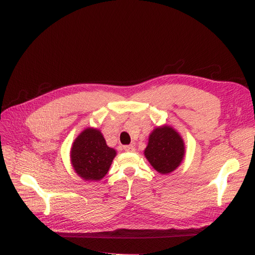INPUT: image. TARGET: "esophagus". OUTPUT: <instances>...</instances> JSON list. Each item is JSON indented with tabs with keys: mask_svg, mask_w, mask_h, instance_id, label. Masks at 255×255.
Masks as SVG:
<instances>
[{
	"mask_svg": "<svg viewBox=\"0 0 255 255\" xmlns=\"http://www.w3.org/2000/svg\"><path fill=\"white\" fill-rule=\"evenodd\" d=\"M123 148H125V150H126L127 152H134V151H135V146H134L133 144L125 145V146H123Z\"/></svg>",
	"mask_w": 255,
	"mask_h": 255,
	"instance_id": "esophagus-1",
	"label": "esophagus"
}]
</instances>
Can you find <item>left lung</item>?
<instances>
[{"mask_svg":"<svg viewBox=\"0 0 255 255\" xmlns=\"http://www.w3.org/2000/svg\"><path fill=\"white\" fill-rule=\"evenodd\" d=\"M143 153L157 172L169 174L181 165L185 156V143L174 128L164 125L152 130Z\"/></svg>","mask_w":255,"mask_h":255,"instance_id":"obj_1","label":"left lung"}]
</instances>
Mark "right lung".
<instances>
[{"mask_svg":"<svg viewBox=\"0 0 255 255\" xmlns=\"http://www.w3.org/2000/svg\"><path fill=\"white\" fill-rule=\"evenodd\" d=\"M117 152L106 144L101 130L87 128L75 138L70 160L75 173L85 181H100L109 172Z\"/></svg>","mask_w":255,"mask_h":255,"instance_id":"add662e5","label":"right lung"}]
</instances>
